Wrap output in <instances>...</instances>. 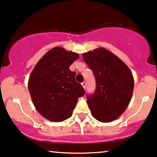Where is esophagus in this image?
Here are the masks:
<instances>
[{
	"label": "esophagus",
	"mask_w": 157,
	"mask_h": 157,
	"mask_svg": "<svg viewBox=\"0 0 157 157\" xmlns=\"http://www.w3.org/2000/svg\"><path fill=\"white\" fill-rule=\"evenodd\" d=\"M86 82H85V81H84V82H82V87H83V88L84 89H85L86 88Z\"/></svg>",
	"instance_id": "1"
}]
</instances>
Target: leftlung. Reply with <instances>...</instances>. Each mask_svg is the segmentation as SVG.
I'll use <instances>...</instances> for the list:
<instances>
[{
	"mask_svg": "<svg viewBox=\"0 0 157 157\" xmlns=\"http://www.w3.org/2000/svg\"><path fill=\"white\" fill-rule=\"evenodd\" d=\"M92 70L96 89L87 95V103L96 120H116L128 107L133 91V77L128 67L107 49L100 48L83 54Z\"/></svg>",
	"mask_w": 157,
	"mask_h": 157,
	"instance_id": "1",
	"label": "left lung"
}]
</instances>
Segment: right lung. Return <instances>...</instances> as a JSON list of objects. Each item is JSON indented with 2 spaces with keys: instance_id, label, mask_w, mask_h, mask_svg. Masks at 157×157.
<instances>
[{
  "instance_id": "add662e5",
  "label": "right lung",
  "mask_w": 157,
  "mask_h": 157,
  "mask_svg": "<svg viewBox=\"0 0 157 157\" xmlns=\"http://www.w3.org/2000/svg\"><path fill=\"white\" fill-rule=\"evenodd\" d=\"M79 55L62 47L49 50L29 77V90L39 113L53 122L70 118L78 98L85 95L82 85L70 70Z\"/></svg>"
}]
</instances>
